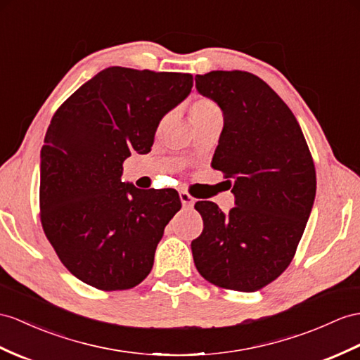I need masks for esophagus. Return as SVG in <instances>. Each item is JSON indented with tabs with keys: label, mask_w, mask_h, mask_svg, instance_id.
I'll list each match as a JSON object with an SVG mask.
<instances>
[{
	"label": "esophagus",
	"mask_w": 360,
	"mask_h": 360,
	"mask_svg": "<svg viewBox=\"0 0 360 360\" xmlns=\"http://www.w3.org/2000/svg\"><path fill=\"white\" fill-rule=\"evenodd\" d=\"M180 200H181L183 207H188V209H191L192 206H194V203H195L194 197H191L188 192H180Z\"/></svg>",
	"instance_id": "obj_1"
}]
</instances>
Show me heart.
I'll return each mask as SVG.
<instances>
[{
    "label": "heart",
    "instance_id": "1",
    "mask_svg": "<svg viewBox=\"0 0 360 360\" xmlns=\"http://www.w3.org/2000/svg\"><path fill=\"white\" fill-rule=\"evenodd\" d=\"M212 110H218V107L212 101L200 99L194 105H192L191 112H195V111H212Z\"/></svg>",
    "mask_w": 360,
    "mask_h": 360
}]
</instances>
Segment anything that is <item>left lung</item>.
Returning <instances> with one entry per match:
<instances>
[{"mask_svg":"<svg viewBox=\"0 0 360 360\" xmlns=\"http://www.w3.org/2000/svg\"><path fill=\"white\" fill-rule=\"evenodd\" d=\"M197 91L223 111L212 159L235 207L198 201L203 232L191 243L200 275L218 287L257 292L290 264L316 195V171L300 124L258 76L233 70L195 76Z\"/></svg>","mask_w":360,"mask_h":360,"instance_id":"1","label":"left lung"}]
</instances>
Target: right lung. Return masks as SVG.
<instances>
[{
  "label": "right lung",
  "mask_w": 360,
  "mask_h": 360,
  "mask_svg": "<svg viewBox=\"0 0 360 360\" xmlns=\"http://www.w3.org/2000/svg\"><path fill=\"white\" fill-rule=\"evenodd\" d=\"M191 89L188 73L110 67L51 117L41 150V223L82 283L127 290L150 275L181 203L174 189L145 192L122 181V163L133 151H151L160 120Z\"/></svg>",
  "instance_id": "1"
}]
</instances>
